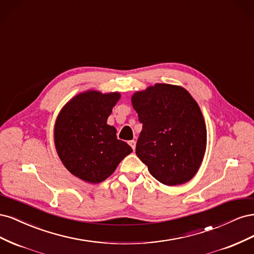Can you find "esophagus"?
Masks as SVG:
<instances>
[{"instance_id": "esophagus-1", "label": "esophagus", "mask_w": 254, "mask_h": 254, "mask_svg": "<svg viewBox=\"0 0 254 254\" xmlns=\"http://www.w3.org/2000/svg\"><path fill=\"white\" fill-rule=\"evenodd\" d=\"M135 144H136V142H135L134 140H132V141H129V145L131 146V147H132V149H133V150L135 149Z\"/></svg>"}]
</instances>
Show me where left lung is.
I'll return each mask as SVG.
<instances>
[{"label":"left lung","instance_id":"left-lung-1","mask_svg":"<svg viewBox=\"0 0 254 254\" xmlns=\"http://www.w3.org/2000/svg\"><path fill=\"white\" fill-rule=\"evenodd\" d=\"M131 103L143 125L136 156L165 186L190 181L206 147L205 123L195 99L182 87L157 83L134 93Z\"/></svg>","mask_w":254,"mask_h":254}]
</instances>
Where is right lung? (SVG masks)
<instances>
[{
    "instance_id": "right-lung-1",
    "label": "right lung",
    "mask_w": 254,
    "mask_h": 254,
    "mask_svg": "<svg viewBox=\"0 0 254 254\" xmlns=\"http://www.w3.org/2000/svg\"><path fill=\"white\" fill-rule=\"evenodd\" d=\"M121 94L87 91L76 95L61 109L55 123L54 140L66 170L77 178L99 183L132 151L118 139L117 129L107 124Z\"/></svg>"
}]
</instances>
